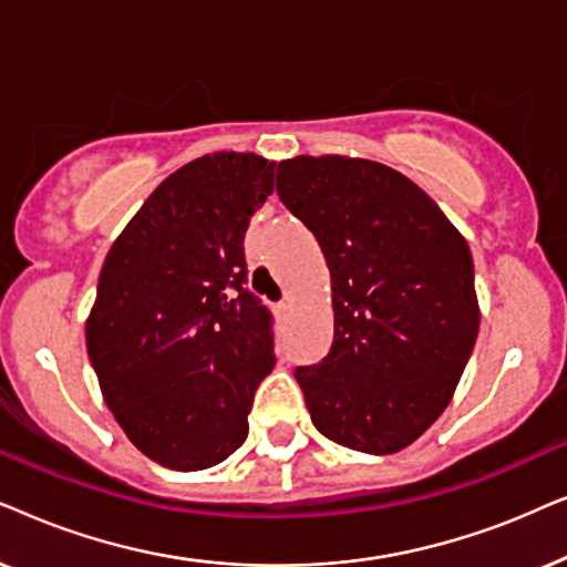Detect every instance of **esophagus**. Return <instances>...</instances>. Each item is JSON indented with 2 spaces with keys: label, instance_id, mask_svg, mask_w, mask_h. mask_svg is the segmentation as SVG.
Instances as JSON below:
<instances>
[{
  "label": "esophagus",
  "instance_id": "obj_1",
  "mask_svg": "<svg viewBox=\"0 0 567 567\" xmlns=\"http://www.w3.org/2000/svg\"><path fill=\"white\" fill-rule=\"evenodd\" d=\"M288 311H290V303H288V300H279V303L275 306V313L279 316V319H282V316H288Z\"/></svg>",
  "mask_w": 567,
  "mask_h": 567
}]
</instances>
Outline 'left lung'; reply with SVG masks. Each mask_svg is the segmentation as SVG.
<instances>
[{
    "mask_svg": "<svg viewBox=\"0 0 567 567\" xmlns=\"http://www.w3.org/2000/svg\"><path fill=\"white\" fill-rule=\"evenodd\" d=\"M279 202L331 275L334 339L296 379L321 435L362 454L410 446L446 410L477 342L474 261L449 217L389 165L292 157Z\"/></svg>",
    "mask_w": 567,
    "mask_h": 567,
    "instance_id": "8db88e82",
    "label": "left lung"
}]
</instances>
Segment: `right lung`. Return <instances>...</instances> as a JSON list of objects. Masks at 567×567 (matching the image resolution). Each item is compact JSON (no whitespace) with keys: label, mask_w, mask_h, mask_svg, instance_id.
<instances>
[{"label":"right lung","mask_w":567,"mask_h":567,"mask_svg":"<svg viewBox=\"0 0 567 567\" xmlns=\"http://www.w3.org/2000/svg\"><path fill=\"white\" fill-rule=\"evenodd\" d=\"M275 192V163L213 153L171 173L105 256L87 354L130 441L178 472L244 446L275 368L269 308L246 288L248 223Z\"/></svg>","instance_id":"1"}]
</instances>
